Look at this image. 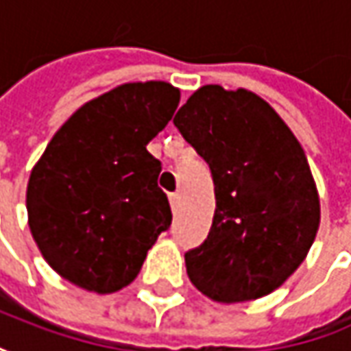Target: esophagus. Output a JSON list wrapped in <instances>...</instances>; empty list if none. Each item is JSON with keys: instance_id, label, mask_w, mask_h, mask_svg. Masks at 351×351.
Returning <instances> with one entry per match:
<instances>
[{"instance_id": "esophagus-1", "label": "esophagus", "mask_w": 351, "mask_h": 351, "mask_svg": "<svg viewBox=\"0 0 351 351\" xmlns=\"http://www.w3.org/2000/svg\"><path fill=\"white\" fill-rule=\"evenodd\" d=\"M169 203H171V209L176 211L182 203V195L180 193H169Z\"/></svg>"}]
</instances>
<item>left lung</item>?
<instances>
[{"label": "left lung", "mask_w": 351, "mask_h": 351, "mask_svg": "<svg viewBox=\"0 0 351 351\" xmlns=\"http://www.w3.org/2000/svg\"><path fill=\"white\" fill-rule=\"evenodd\" d=\"M173 124L215 185L209 235L185 253L189 280L227 304L278 289L306 258L320 223L300 142L263 98L219 84L195 90Z\"/></svg>", "instance_id": "obj_1"}]
</instances>
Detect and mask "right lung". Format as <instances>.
Listing matches in <instances>:
<instances>
[{
	"instance_id": "obj_1",
	"label": "right lung",
	"mask_w": 351,
	"mask_h": 351,
	"mask_svg": "<svg viewBox=\"0 0 351 351\" xmlns=\"http://www.w3.org/2000/svg\"><path fill=\"white\" fill-rule=\"evenodd\" d=\"M180 104L167 82H128L80 106L33 167L27 215L45 261L98 294L130 285L171 225L146 146Z\"/></svg>"
}]
</instances>
